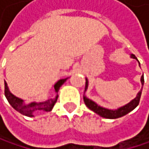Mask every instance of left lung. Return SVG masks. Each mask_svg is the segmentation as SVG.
I'll use <instances>...</instances> for the list:
<instances>
[{
    "label": "left lung",
    "mask_w": 149,
    "mask_h": 149,
    "mask_svg": "<svg viewBox=\"0 0 149 149\" xmlns=\"http://www.w3.org/2000/svg\"><path fill=\"white\" fill-rule=\"evenodd\" d=\"M131 58L133 59H137V57L132 54L131 55ZM141 84L143 86L144 84V76H141ZM88 79H86V87H85V90H87L88 88ZM141 91L142 89L139 92L138 95L135 97V98L130 101L129 104H127L126 105L123 106V107H120L119 109L117 110H109V109H105L104 107H101L99 106L98 104H96L95 102H93L92 100L90 99H88L87 97L84 96V102L86 104L90 110H92L93 112H95V113H97L98 115H100L101 117H104V118H107V119H116V118H120L122 117L127 113H129L130 112H131L133 109L139 105V100H140V96H141Z\"/></svg>",
    "instance_id": "left-lung-1"
}]
</instances>
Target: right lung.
<instances>
[{
    "label": "right lung",
    "mask_w": 149,
    "mask_h": 149,
    "mask_svg": "<svg viewBox=\"0 0 149 149\" xmlns=\"http://www.w3.org/2000/svg\"><path fill=\"white\" fill-rule=\"evenodd\" d=\"M67 79H61L59 80L55 85H54V89H55V95L53 97L52 99H49L45 102H42V103H36V102H32L30 104H25L23 102V100L16 97L15 95H13L10 91L9 88L7 87V83L4 82V94L5 96H6L7 100L9 101V103L11 104V106L14 108L16 111H18L19 113H20L21 114H24L26 116H33V114L35 113H38L40 111H45V112H50L53 109V107L54 105V104L57 101L58 98V91L61 88V86L66 81Z\"/></svg>",
    "instance_id": "add662e5"
}]
</instances>
